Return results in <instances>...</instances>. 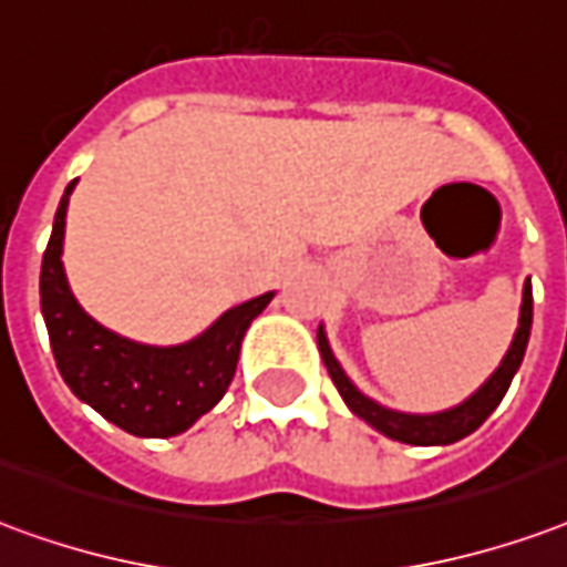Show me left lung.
Here are the masks:
<instances>
[{
    "mask_svg": "<svg viewBox=\"0 0 567 567\" xmlns=\"http://www.w3.org/2000/svg\"><path fill=\"white\" fill-rule=\"evenodd\" d=\"M532 333V285H523V306H519V327L514 333V342L507 348V354L502 358L498 369L489 375V379L481 384V388L468 396L465 402L447 409V412L439 414H405L393 412V409H384L375 400L363 396L351 379L346 375V369L339 367V360L333 358L330 351V342L324 337V327H318V351L324 358V367L330 372V379L337 384L339 396L346 400V405L351 412L363 417L369 426H375L379 433H384L393 442L402 444H454L465 435H472L481 426V423L496 412V405L502 402V396L511 388L514 381V372L523 363V354H526V346H529Z\"/></svg>",
    "mask_w": 567,
    "mask_h": 567,
    "instance_id": "1",
    "label": "left lung"
}]
</instances>
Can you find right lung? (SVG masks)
<instances>
[{
    "label": "right lung",
    "instance_id": "obj_1",
    "mask_svg": "<svg viewBox=\"0 0 567 567\" xmlns=\"http://www.w3.org/2000/svg\"><path fill=\"white\" fill-rule=\"evenodd\" d=\"M74 186L78 179H71L56 207L41 261V316L56 369L78 400L125 433L141 439L186 433L225 396L237 372L243 337L272 300V291L228 309L183 346H141L113 333L83 312L62 267L65 209Z\"/></svg>",
    "mask_w": 567,
    "mask_h": 567
}]
</instances>
